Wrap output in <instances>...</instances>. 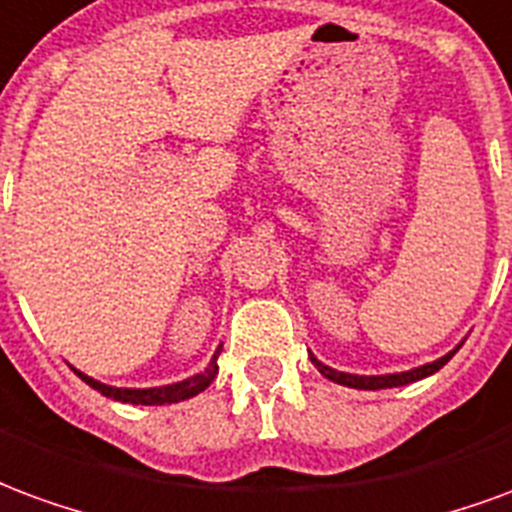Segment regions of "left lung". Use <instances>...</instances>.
Returning a JSON list of instances; mask_svg holds the SVG:
<instances>
[{
    "label": "left lung",
    "mask_w": 512,
    "mask_h": 512,
    "mask_svg": "<svg viewBox=\"0 0 512 512\" xmlns=\"http://www.w3.org/2000/svg\"><path fill=\"white\" fill-rule=\"evenodd\" d=\"M461 345H455L450 354L439 356V359H433L428 365H419V367H411V370H403V373H386V376H356V373H343V370H334V367L323 365L321 359L315 354H310L312 365L321 370L323 378H329L334 384L340 386H351V389H392V386H406V384H414L419 378H428L433 373H439L441 367L450 362L455 351H458Z\"/></svg>",
    "instance_id": "obj_1"
}]
</instances>
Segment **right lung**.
I'll return each mask as SVG.
<instances>
[{"instance_id":"add662e5","label":"right lung","mask_w":512,"mask_h":512,"mask_svg":"<svg viewBox=\"0 0 512 512\" xmlns=\"http://www.w3.org/2000/svg\"><path fill=\"white\" fill-rule=\"evenodd\" d=\"M222 354V348H216L211 356V362L205 365V370L194 373V376L183 378L178 384H164V386H147V389H128V386H109L95 381L93 376H87L82 370L73 367V373L82 378L84 384H90L95 392H101L104 397L120 400V403H131V406H167V403H180V400H189V397L200 395L202 389H208L211 381L219 373L216 359Z\"/></svg>"}]
</instances>
